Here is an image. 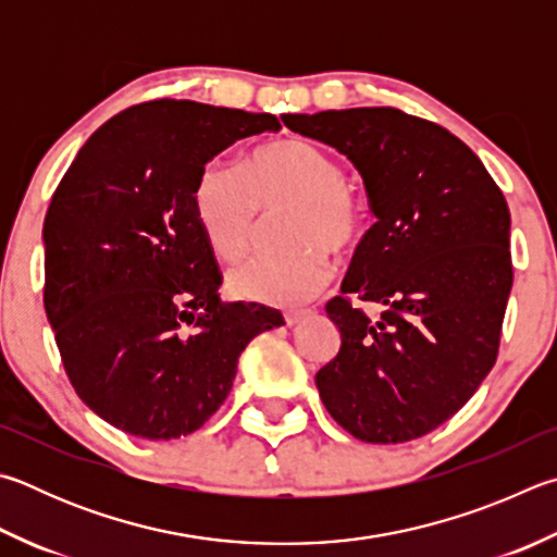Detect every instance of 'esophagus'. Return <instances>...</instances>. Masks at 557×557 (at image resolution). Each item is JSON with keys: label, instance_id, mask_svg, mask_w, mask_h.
<instances>
[{"label": "esophagus", "instance_id": "esophagus-1", "mask_svg": "<svg viewBox=\"0 0 557 557\" xmlns=\"http://www.w3.org/2000/svg\"><path fill=\"white\" fill-rule=\"evenodd\" d=\"M309 311H305V309H289V311H285V323L287 326H297V323L307 317Z\"/></svg>", "mask_w": 557, "mask_h": 557}]
</instances>
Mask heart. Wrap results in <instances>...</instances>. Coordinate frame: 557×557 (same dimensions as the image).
<instances>
[{"label": "heart", "mask_w": 557, "mask_h": 557, "mask_svg": "<svg viewBox=\"0 0 557 557\" xmlns=\"http://www.w3.org/2000/svg\"><path fill=\"white\" fill-rule=\"evenodd\" d=\"M195 207L221 258L240 260L256 246L262 211L292 207L285 256L248 260L228 272L231 295L272 307L313 299L333 277L329 250L346 252L366 231V207L326 150L301 138L260 146L246 160L209 163L197 180Z\"/></svg>", "instance_id": "heart-1"}]
</instances>
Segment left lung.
<instances>
[{
    "label": "left lung",
    "mask_w": 557,
    "mask_h": 557,
    "mask_svg": "<svg viewBox=\"0 0 557 557\" xmlns=\"http://www.w3.org/2000/svg\"><path fill=\"white\" fill-rule=\"evenodd\" d=\"M346 156L375 214L326 305L338 356L317 372L323 407L350 436L404 443L465 407L497 360L513 270L511 214L472 150L392 107L282 114ZM350 298L383 305L377 322Z\"/></svg>",
    "instance_id": "8db88e82"
}]
</instances>
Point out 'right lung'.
Listing matches in <instances>:
<instances>
[{
	"label": "right lung",
	"instance_id": "1",
	"mask_svg": "<svg viewBox=\"0 0 557 557\" xmlns=\"http://www.w3.org/2000/svg\"><path fill=\"white\" fill-rule=\"evenodd\" d=\"M277 134L272 114L187 99L124 109L60 180L44 221V307L70 382L97 417L146 441L205 426L240 352L285 323L224 301L201 228V170L236 140Z\"/></svg>",
	"mask_w": 557,
	"mask_h": 557
}]
</instances>
